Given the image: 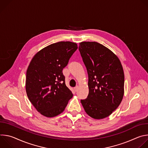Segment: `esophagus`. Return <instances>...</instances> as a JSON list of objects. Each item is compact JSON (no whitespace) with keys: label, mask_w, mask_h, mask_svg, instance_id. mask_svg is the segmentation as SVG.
I'll list each match as a JSON object with an SVG mask.
<instances>
[{"label":"esophagus","mask_w":148,"mask_h":148,"mask_svg":"<svg viewBox=\"0 0 148 148\" xmlns=\"http://www.w3.org/2000/svg\"><path fill=\"white\" fill-rule=\"evenodd\" d=\"M78 88H79L78 86H76V87L74 88V90L75 91V92H77V91H78Z\"/></svg>","instance_id":"obj_1"}]
</instances>
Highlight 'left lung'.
I'll list each match as a JSON object with an SVG mask.
<instances>
[{"label": "left lung", "instance_id": "obj_1", "mask_svg": "<svg viewBox=\"0 0 148 148\" xmlns=\"http://www.w3.org/2000/svg\"><path fill=\"white\" fill-rule=\"evenodd\" d=\"M79 50L88 75L89 93L81 100L86 112L101 119L109 116L124 95V73L121 62L111 50L95 41L79 43Z\"/></svg>", "mask_w": 148, "mask_h": 148}]
</instances>
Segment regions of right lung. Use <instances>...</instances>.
<instances>
[{"instance_id":"1","label":"right lung","mask_w":148,"mask_h":148,"mask_svg":"<svg viewBox=\"0 0 148 148\" xmlns=\"http://www.w3.org/2000/svg\"><path fill=\"white\" fill-rule=\"evenodd\" d=\"M77 48L75 43L57 42L38 51L30 62L26 71V94L34 108L45 116L61 114L73 96L62 71Z\"/></svg>"}]
</instances>
